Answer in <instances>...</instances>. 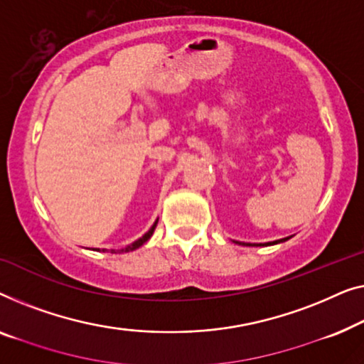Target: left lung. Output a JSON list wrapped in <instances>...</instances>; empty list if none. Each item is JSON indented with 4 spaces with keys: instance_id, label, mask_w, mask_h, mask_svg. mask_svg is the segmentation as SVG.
I'll return each instance as SVG.
<instances>
[{
    "instance_id": "obj_1",
    "label": "left lung",
    "mask_w": 364,
    "mask_h": 364,
    "mask_svg": "<svg viewBox=\"0 0 364 364\" xmlns=\"http://www.w3.org/2000/svg\"><path fill=\"white\" fill-rule=\"evenodd\" d=\"M291 237V235H290ZM290 237H284V239H279V240H274V242H265V244H254V245H274V244H280V242H285V240H289ZM235 244H244V245H252V244H245V242H237L235 240Z\"/></svg>"
}]
</instances>
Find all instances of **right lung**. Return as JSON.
I'll return each mask as SVG.
<instances>
[{
    "label": "right lung",
    "mask_w": 364,
    "mask_h": 364,
    "mask_svg": "<svg viewBox=\"0 0 364 364\" xmlns=\"http://www.w3.org/2000/svg\"><path fill=\"white\" fill-rule=\"evenodd\" d=\"M156 224H158V219H156V221H155V223H153V226H151L150 229H148V232H145V234H143L140 239H136V240H135V242H132L130 245H127V247H124V249H110V252H112V254H120V252H130V250H135V249H138V247H141V245H143V244H145V242H146V240L151 237V235H153V232H155V228H156ZM95 250H100V249H95ZM105 250H107V249H102V252H105Z\"/></svg>",
    "instance_id": "1"
}]
</instances>
